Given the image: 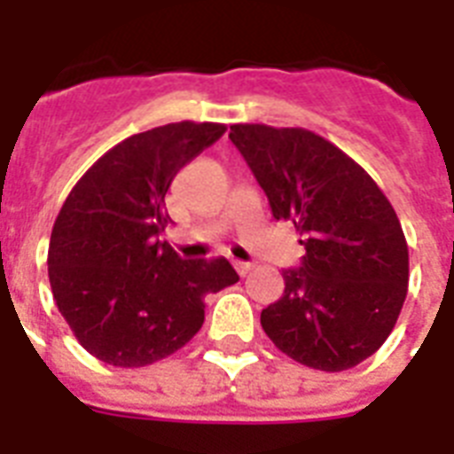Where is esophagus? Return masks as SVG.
<instances>
[{
    "label": "esophagus",
    "mask_w": 454,
    "mask_h": 454,
    "mask_svg": "<svg viewBox=\"0 0 454 454\" xmlns=\"http://www.w3.org/2000/svg\"><path fill=\"white\" fill-rule=\"evenodd\" d=\"M235 270H238V273H240V276L245 278L249 273V270H252V263H249V262H235Z\"/></svg>",
    "instance_id": "1"
}]
</instances>
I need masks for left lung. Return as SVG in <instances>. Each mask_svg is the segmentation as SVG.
Masks as SVG:
<instances>
[{"instance_id":"1","label":"left lung","mask_w":454,"mask_h":454,"mask_svg":"<svg viewBox=\"0 0 454 454\" xmlns=\"http://www.w3.org/2000/svg\"><path fill=\"white\" fill-rule=\"evenodd\" d=\"M228 138L306 249L299 269L283 270V297L262 310L263 332L306 367H356L387 341L408 294V242L394 207L313 131L233 124Z\"/></svg>"}]
</instances>
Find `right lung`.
<instances>
[{
	"instance_id": "obj_1",
	"label": "right lung",
	"mask_w": 454,
	"mask_h": 454,
	"mask_svg": "<svg viewBox=\"0 0 454 454\" xmlns=\"http://www.w3.org/2000/svg\"><path fill=\"white\" fill-rule=\"evenodd\" d=\"M214 122H174L98 157L60 207L49 283L60 316L91 356L144 367L191 341L205 297L240 278L219 259H181L162 240L164 195L181 167L223 137Z\"/></svg>"
}]
</instances>
